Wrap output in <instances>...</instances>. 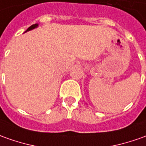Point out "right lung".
<instances>
[{
    "mask_svg": "<svg viewBox=\"0 0 146 146\" xmlns=\"http://www.w3.org/2000/svg\"><path fill=\"white\" fill-rule=\"evenodd\" d=\"M38 26V24H35V25H31L30 27H29L28 28V29L26 30L25 32H27V31H29V30H32V29H35V28H36Z\"/></svg>",
    "mask_w": 146,
    "mask_h": 146,
    "instance_id": "1",
    "label": "right lung"
}]
</instances>
